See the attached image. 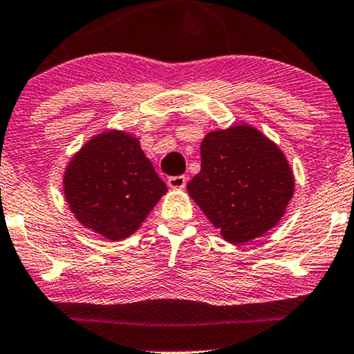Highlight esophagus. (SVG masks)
I'll return each instance as SVG.
<instances>
[{
    "label": "esophagus",
    "instance_id": "1",
    "mask_svg": "<svg viewBox=\"0 0 354 354\" xmlns=\"http://www.w3.org/2000/svg\"><path fill=\"white\" fill-rule=\"evenodd\" d=\"M167 184L170 186L171 189H183L184 186L187 184V178L184 175H179V176H170L167 179Z\"/></svg>",
    "mask_w": 354,
    "mask_h": 354
}]
</instances>
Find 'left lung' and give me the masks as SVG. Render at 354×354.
I'll return each instance as SVG.
<instances>
[{
  "instance_id": "1",
  "label": "left lung",
  "mask_w": 354,
  "mask_h": 354,
  "mask_svg": "<svg viewBox=\"0 0 354 354\" xmlns=\"http://www.w3.org/2000/svg\"><path fill=\"white\" fill-rule=\"evenodd\" d=\"M202 168L189 195L229 243L241 245L278 224L294 194V176L275 143L250 125L209 131Z\"/></svg>"
}]
</instances>
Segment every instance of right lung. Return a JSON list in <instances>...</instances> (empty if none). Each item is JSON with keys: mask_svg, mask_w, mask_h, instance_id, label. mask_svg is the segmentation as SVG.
Returning <instances> with one entry per match:
<instances>
[{"mask_svg": "<svg viewBox=\"0 0 354 354\" xmlns=\"http://www.w3.org/2000/svg\"><path fill=\"white\" fill-rule=\"evenodd\" d=\"M63 189L79 223L108 240L138 230L167 192L140 141L114 130L95 136L73 157Z\"/></svg>", "mask_w": 354, "mask_h": 354, "instance_id": "right-lung-1", "label": "right lung"}]
</instances>
